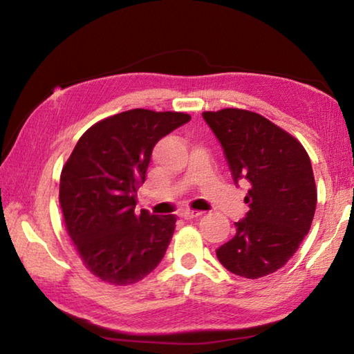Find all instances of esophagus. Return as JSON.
<instances>
[{
  "label": "esophagus",
  "instance_id": "esophagus-1",
  "mask_svg": "<svg viewBox=\"0 0 354 354\" xmlns=\"http://www.w3.org/2000/svg\"><path fill=\"white\" fill-rule=\"evenodd\" d=\"M203 212H200V211H190V209H185V211H183L181 214V217L184 218V220H192V218H196V217H200Z\"/></svg>",
  "mask_w": 354,
  "mask_h": 354
}]
</instances>
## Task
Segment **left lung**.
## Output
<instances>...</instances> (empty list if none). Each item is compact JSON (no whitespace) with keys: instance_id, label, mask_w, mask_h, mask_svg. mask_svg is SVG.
Returning <instances> with one entry per match:
<instances>
[{"instance_id":"obj_1","label":"left lung","mask_w":354,"mask_h":354,"mask_svg":"<svg viewBox=\"0 0 354 354\" xmlns=\"http://www.w3.org/2000/svg\"><path fill=\"white\" fill-rule=\"evenodd\" d=\"M217 137L236 185L250 184V211L236 234L215 250L227 272L248 279L286 266L310 230L317 190L310 159L295 137L243 109L203 112Z\"/></svg>"}]
</instances>
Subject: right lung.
<instances>
[{"instance_id":"add662e5","label":"right lung","mask_w":354,"mask_h":354,"mask_svg":"<svg viewBox=\"0 0 354 354\" xmlns=\"http://www.w3.org/2000/svg\"><path fill=\"white\" fill-rule=\"evenodd\" d=\"M183 112L127 111L104 118L77 140L59 185L65 226L95 277L115 286L151 273L175 232V215L136 214L156 143L183 127Z\"/></svg>"}]
</instances>
